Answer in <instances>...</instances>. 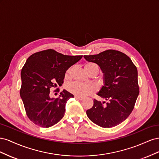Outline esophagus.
<instances>
[{"instance_id":"obj_1","label":"esophagus","mask_w":159,"mask_h":159,"mask_svg":"<svg viewBox=\"0 0 159 159\" xmlns=\"http://www.w3.org/2000/svg\"><path fill=\"white\" fill-rule=\"evenodd\" d=\"M74 98L75 99H78V100H82V99H84V98L80 97V96H78V95H75Z\"/></svg>"}]
</instances>
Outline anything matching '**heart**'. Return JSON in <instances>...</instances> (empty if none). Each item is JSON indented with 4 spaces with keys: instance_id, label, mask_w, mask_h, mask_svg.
<instances>
[{
    "instance_id": "b5f03b06",
    "label": "heart",
    "mask_w": 159,
    "mask_h": 159,
    "mask_svg": "<svg viewBox=\"0 0 159 159\" xmlns=\"http://www.w3.org/2000/svg\"><path fill=\"white\" fill-rule=\"evenodd\" d=\"M84 69L89 74L91 73H96L98 74L99 70L98 66L92 63V62H88V63L85 64L84 66ZM69 72L70 70L68 71V73ZM67 88L71 93L78 96H85L92 93L95 91V88L93 85L81 84L80 82L71 83L68 85Z\"/></svg>"
}]
</instances>
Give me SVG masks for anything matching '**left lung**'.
Segmentation results:
<instances>
[{
  "instance_id": "left-lung-1",
  "label": "left lung",
  "mask_w": 159,
  "mask_h": 159,
  "mask_svg": "<svg viewBox=\"0 0 159 159\" xmlns=\"http://www.w3.org/2000/svg\"><path fill=\"white\" fill-rule=\"evenodd\" d=\"M84 58L97 64L103 73L104 85L98 93L107 102L93 100L86 113L91 121L103 128L117 126L131 113L139 93L138 72L124 53L108 50Z\"/></svg>"
}]
</instances>
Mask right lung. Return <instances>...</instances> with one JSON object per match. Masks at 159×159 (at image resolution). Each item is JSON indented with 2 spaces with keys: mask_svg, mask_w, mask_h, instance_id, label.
Listing matches in <instances>:
<instances>
[{
  "mask_svg": "<svg viewBox=\"0 0 159 159\" xmlns=\"http://www.w3.org/2000/svg\"><path fill=\"white\" fill-rule=\"evenodd\" d=\"M81 57L48 49L34 53L27 59L21 71L20 94L31 121L48 128L63 118L67 101L74 95L64 89L58 98H51L50 90L62 85L66 71ZM56 91H59L58 88Z\"/></svg>",
  "mask_w": 159,
  "mask_h": 159,
  "instance_id": "right-lung-1",
  "label": "right lung"
}]
</instances>
